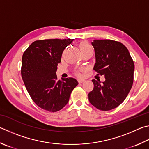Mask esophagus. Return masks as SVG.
Wrapping results in <instances>:
<instances>
[{
    "label": "esophagus",
    "instance_id": "obj_1",
    "mask_svg": "<svg viewBox=\"0 0 149 149\" xmlns=\"http://www.w3.org/2000/svg\"><path fill=\"white\" fill-rule=\"evenodd\" d=\"M85 79H79L78 80V82H79V83H82L83 82H85Z\"/></svg>",
    "mask_w": 149,
    "mask_h": 149
}]
</instances>
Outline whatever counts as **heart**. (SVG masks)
Here are the masks:
<instances>
[{
  "instance_id": "1",
  "label": "heart",
  "mask_w": 149,
  "mask_h": 149,
  "mask_svg": "<svg viewBox=\"0 0 149 149\" xmlns=\"http://www.w3.org/2000/svg\"><path fill=\"white\" fill-rule=\"evenodd\" d=\"M89 48H91V47L90 46V45H89L88 43H86V42H81L79 44V49H80L81 51L85 50V49H89Z\"/></svg>"
}]
</instances>
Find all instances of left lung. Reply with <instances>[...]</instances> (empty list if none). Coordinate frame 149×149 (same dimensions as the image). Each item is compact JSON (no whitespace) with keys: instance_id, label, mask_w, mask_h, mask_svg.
Here are the masks:
<instances>
[{"instance_id":"1","label":"left lung","mask_w":149,"mask_h":149,"mask_svg":"<svg viewBox=\"0 0 149 149\" xmlns=\"http://www.w3.org/2000/svg\"><path fill=\"white\" fill-rule=\"evenodd\" d=\"M96 63L93 69L105 80L93 79V90L88 93L91 104L102 111L118 107L128 96L133 85L134 63L124 45L111 40H94Z\"/></svg>"}]
</instances>
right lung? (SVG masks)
<instances>
[{"label":"right lung","mask_w":149,"mask_h":149,"mask_svg":"<svg viewBox=\"0 0 149 149\" xmlns=\"http://www.w3.org/2000/svg\"><path fill=\"white\" fill-rule=\"evenodd\" d=\"M74 39L37 40L29 45L22 57L21 76L32 100L38 106L56 112L65 106L78 85L75 78L57 80L56 72L63 51Z\"/></svg>","instance_id":"1"}]
</instances>
